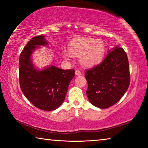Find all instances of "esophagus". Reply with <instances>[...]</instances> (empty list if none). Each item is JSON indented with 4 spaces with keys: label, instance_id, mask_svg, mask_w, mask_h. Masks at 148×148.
Listing matches in <instances>:
<instances>
[{
    "label": "esophagus",
    "instance_id": "34e87169",
    "mask_svg": "<svg viewBox=\"0 0 148 148\" xmlns=\"http://www.w3.org/2000/svg\"><path fill=\"white\" fill-rule=\"evenodd\" d=\"M75 74H76V76H80V75H82V72L79 71V70H76V71H75Z\"/></svg>",
    "mask_w": 148,
    "mask_h": 148
}]
</instances>
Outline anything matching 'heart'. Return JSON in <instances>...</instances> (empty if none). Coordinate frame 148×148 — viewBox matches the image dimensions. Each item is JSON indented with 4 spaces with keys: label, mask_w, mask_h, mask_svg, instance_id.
<instances>
[{
    "label": "heart",
    "mask_w": 148,
    "mask_h": 148,
    "mask_svg": "<svg viewBox=\"0 0 148 148\" xmlns=\"http://www.w3.org/2000/svg\"><path fill=\"white\" fill-rule=\"evenodd\" d=\"M69 50H64L62 55L70 60L72 55L79 56L81 63L86 66H93L103 60L106 52L105 44L101 40L89 38H77L69 43Z\"/></svg>",
    "instance_id": "1"
}]
</instances>
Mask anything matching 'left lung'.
Segmentation results:
<instances>
[{
	"label": "left lung",
	"instance_id": "8db88e82",
	"mask_svg": "<svg viewBox=\"0 0 148 148\" xmlns=\"http://www.w3.org/2000/svg\"><path fill=\"white\" fill-rule=\"evenodd\" d=\"M88 84L86 94L91 103L107 108L122 98L130 84L129 64L126 52L116 47L101 64L85 72Z\"/></svg>",
	"mask_w": 148,
	"mask_h": 148
}]
</instances>
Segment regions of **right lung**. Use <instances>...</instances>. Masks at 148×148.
<instances>
[{"label": "right lung", "instance_id": "right-lung-1", "mask_svg": "<svg viewBox=\"0 0 148 148\" xmlns=\"http://www.w3.org/2000/svg\"><path fill=\"white\" fill-rule=\"evenodd\" d=\"M44 37L42 35L33 37L20 54L19 84L25 96L34 106L51 111L59 108L64 101L75 71L74 69L62 70L56 66L42 71L34 68L31 56L37 47L47 44Z\"/></svg>", "mask_w": 148, "mask_h": 148}]
</instances>
